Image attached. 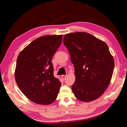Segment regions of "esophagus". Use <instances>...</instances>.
Returning <instances> with one entry per match:
<instances>
[{"instance_id": "34e87169", "label": "esophagus", "mask_w": 127, "mask_h": 127, "mask_svg": "<svg viewBox=\"0 0 127 127\" xmlns=\"http://www.w3.org/2000/svg\"><path fill=\"white\" fill-rule=\"evenodd\" d=\"M67 77V75H62V76H61V78H62V79L63 80H64Z\"/></svg>"}]
</instances>
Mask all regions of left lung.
I'll return each mask as SVG.
<instances>
[{
    "instance_id": "8db88e82",
    "label": "left lung",
    "mask_w": 127,
    "mask_h": 127,
    "mask_svg": "<svg viewBox=\"0 0 127 127\" xmlns=\"http://www.w3.org/2000/svg\"><path fill=\"white\" fill-rule=\"evenodd\" d=\"M64 44L74 66L76 79L71 90L75 96L86 102L98 98L109 86L114 70L108 46L86 32L66 34Z\"/></svg>"
}]
</instances>
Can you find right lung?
Masks as SVG:
<instances>
[{"instance_id":"right-lung-1","label":"right lung","mask_w":127,"mask_h":127,"mask_svg":"<svg viewBox=\"0 0 127 127\" xmlns=\"http://www.w3.org/2000/svg\"><path fill=\"white\" fill-rule=\"evenodd\" d=\"M63 35H48L33 41L20 53L15 78L30 100L39 104L54 102L61 83L53 76V56L62 42Z\"/></svg>"}]
</instances>
